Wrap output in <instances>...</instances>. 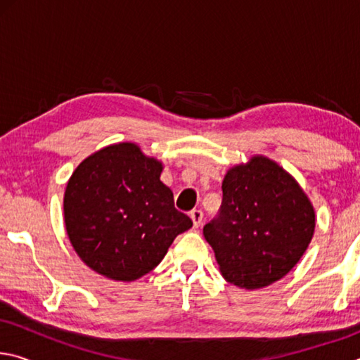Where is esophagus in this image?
I'll use <instances>...</instances> for the list:
<instances>
[{"label": "esophagus", "instance_id": "obj_1", "mask_svg": "<svg viewBox=\"0 0 360 360\" xmlns=\"http://www.w3.org/2000/svg\"><path fill=\"white\" fill-rule=\"evenodd\" d=\"M191 219L193 222V227H200V225H202V221H203L202 210H192L191 211Z\"/></svg>", "mask_w": 360, "mask_h": 360}]
</instances>
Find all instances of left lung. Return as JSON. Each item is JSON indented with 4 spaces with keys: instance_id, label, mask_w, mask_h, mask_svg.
Instances as JSON below:
<instances>
[{
    "instance_id": "obj_1",
    "label": "left lung",
    "mask_w": 360,
    "mask_h": 360,
    "mask_svg": "<svg viewBox=\"0 0 360 360\" xmlns=\"http://www.w3.org/2000/svg\"><path fill=\"white\" fill-rule=\"evenodd\" d=\"M314 225L313 206L295 179L259 155L225 174L222 205L203 235L230 284L260 289L297 265Z\"/></svg>"
}]
</instances>
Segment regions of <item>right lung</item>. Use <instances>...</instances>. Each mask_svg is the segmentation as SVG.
I'll return each mask as SVG.
<instances>
[{"mask_svg": "<svg viewBox=\"0 0 360 360\" xmlns=\"http://www.w3.org/2000/svg\"><path fill=\"white\" fill-rule=\"evenodd\" d=\"M162 163L136 144L95 152L76 168L65 191V225L85 264L115 281L154 270L173 240L192 227L160 181Z\"/></svg>", "mask_w": 360, "mask_h": 360, "instance_id": "add662e5", "label": "right lung"}]
</instances>
